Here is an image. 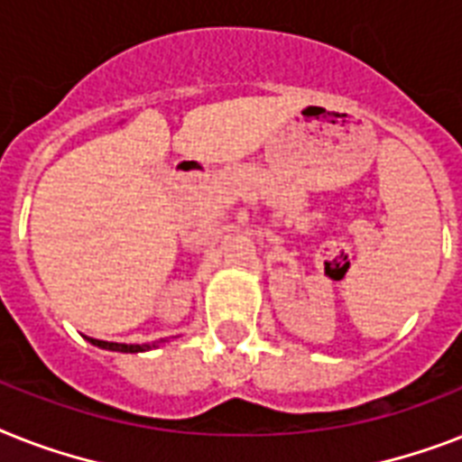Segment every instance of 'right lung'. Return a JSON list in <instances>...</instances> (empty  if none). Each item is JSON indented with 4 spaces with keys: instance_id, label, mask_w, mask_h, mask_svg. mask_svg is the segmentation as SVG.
Returning a JSON list of instances; mask_svg holds the SVG:
<instances>
[{
    "instance_id": "1",
    "label": "right lung",
    "mask_w": 462,
    "mask_h": 462,
    "mask_svg": "<svg viewBox=\"0 0 462 462\" xmlns=\"http://www.w3.org/2000/svg\"><path fill=\"white\" fill-rule=\"evenodd\" d=\"M89 341H92L95 346L108 348V351H123V354H137V351H144V348H149L146 344L144 346H140V344H116V341H101V339H89Z\"/></svg>"
}]
</instances>
